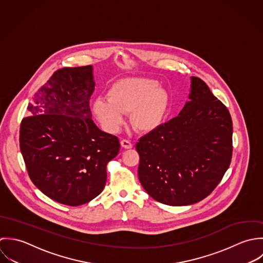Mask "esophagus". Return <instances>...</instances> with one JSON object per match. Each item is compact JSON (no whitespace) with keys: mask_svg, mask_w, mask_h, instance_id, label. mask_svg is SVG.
I'll return each mask as SVG.
<instances>
[{"mask_svg":"<svg viewBox=\"0 0 263 263\" xmlns=\"http://www.w3.org/2000/svg\"><path fill=\"white\" fill-rule=\"evenodd\" d=\"M121 145H122V147L125 148V149H130V148L133 147V144H132L129 140H127V139L121 140Z\"/></svg>","mask_w":263,"mask_h":263,"instance_id":"obj_1","label":"esophagus"}]
</instances>
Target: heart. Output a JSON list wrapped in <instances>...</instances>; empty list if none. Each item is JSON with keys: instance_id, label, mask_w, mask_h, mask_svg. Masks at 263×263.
I'll return each instance as SVG.
<instances>
[{"instance_id": "1", "label": "heart", "mask_w": 263, "mask_h": 263, "mask_svg": "<svg viewBox=\"0 0 263 263\" xmlns=\"http://www.w3.org/2000/svg\"><path fill=\"white\" fill-rule=\"evenodd\" d=\"M107 100L97 99L92 110L103 127L116 132L123 124L124 115H130L133 129L139 133H149L163 123L170 97L159 87L157 80L142 77L124 78L116 81L106 92Z\"/></svg>"}]
</instances>
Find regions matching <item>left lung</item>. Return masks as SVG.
<instances>
[{"label": "left lung", "mask_w": 263, "mask_h": 263, "mask_svg": "<svg viewBox=\"0 0 263 263\" xmlns=\"http://www.w3.org/2000/svg\"><path fill=\"white\" fill-rule=\"evenodd\" d=\"M233 122L206 83L191 77L189 102L178 117L136 143L138 178L160 203L182 206L208 197L230 166Z\"/></svg>", "instance_id": "obj_1"}]
</instances>
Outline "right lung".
Listing matches in <instances>:
<instances>
[{
  "label": "right lung",
  "mask_w": 263,
  "mask_h": 263,
  "mask_svg": "<svg viewBox=\"0 0 263 263\" xmlns=\"http://www.w3.org/2000/svg\"><path fill=\"white\" fill-rule=\"evenodd\" d=\"M92 66L62 68L34 95L20 126V151L32 183L54 201L78 206L102 193L117 136L91 119Z\"/></svg>",
  "instance_id": "1"
}]
</instances>
